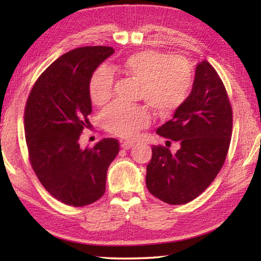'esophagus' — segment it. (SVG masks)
I'll use <instances>...</instances> for the list:
<instances>
[{
    "label": "esophagus",
    "instance_id": "34e87169",
    "mask_svg": "<svg viewBox=\"0 0 261 261\" xmlns=\"http://www.w3.org/2000/svg\"><path fill=\"white\" fill-rule=\"evenodd\" d=\"M132 146H134V143H132V141H122L121 143V147L123 149H130Z\"/></svg>",
    "mask_w": 261,
    "mask_h": 261
}]
</instances>
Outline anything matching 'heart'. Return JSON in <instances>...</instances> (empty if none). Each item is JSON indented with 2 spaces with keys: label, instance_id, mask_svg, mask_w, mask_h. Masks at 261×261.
Masks as SVG:
<instances>
[{
  "label": "heart",
  "instance_id": "1",
  "mask_svg": "<svg viewBox=\"0 0 261 261\" xmlns=\"http://www.w3.org/2000/svg\"><path fill=\"white\" fill-rule=\"evenodd\" d=\"M113 71L140 83L139 98L160 116L174 114L189 98L194 82L191 62L182 56L168 57L161 51L145 49L125 57ZM113 74L106 69L93 73L88 91L92 102L103 106L113 96ZM151 113L143 106L115 103L102 114L105 129L122 138H134L151 123Z\"/></svg>",
  "mask_w": 261,
  "mask_h": 261
}]
</instances>
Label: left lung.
<instances>
[{
	"mask_svg": "<svg viewBox=\"0 0 261 261\" xmlns=\"http://www.w3.org/2000/svg\"><path fill=\"white\" fill-rule=\"evenodd\" d=\"M232 132V108L226 87L207 61L196 67L192 91L156 134L177 141L175 153L153 146L146 187L158 199L183 205L210 187L222 168ZM170 143V141H169Z\"/></svg>",
	"mask_w": 261,
	"mask_h": 261,
	"instance_id": "1",
	"label": "left lung"
}]
</instances>
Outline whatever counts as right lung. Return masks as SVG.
I'll return each mask as SVG.
<instances>
[{"label": "right lung", "mask_w": 261, "mask_h": 261, "mask_svg": "<svg viewBox=\"0 0 261 261\" xmlns=\"http://www.w3.org/2000/svg\"><path fill=\"white\" fill-rule=\"evenodd\" d=\"M112 47H81L48 67L30 92L24 112L29 159L42 187L65 205L83 207L103 196L118 140L103 138L82 148L79 137L90 124V81L95 69L114 54Z\"/></svg>", "instance_id": "right-lung-1"}]
</instances>
